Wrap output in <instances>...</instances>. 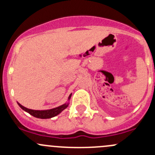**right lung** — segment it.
<instances>
[{"instance_id":"obj_1","label":"right lung","mask_w":155,"mask_h":155,"mask_svg":"<svg viewBox=\"0 0 155 155\" xmlns=\"http://www.w3.org/2000/svg\"><path fill=\"white\" fill-rule=\"evenodd\" d=\"M71 95L72 94H70V96H69L68 100L70 99ZM18 106L23 109V110L28 112L30 115H33V116L36 117V118H43V119H46V118H52V117L56 116V115H58L59 113H61L64 109H65L68 107V104H64V105L60 106V107L54 108V109H48V110H33V109H28V108L23 107V106H21V104H18Z\"/></svg>"}]
</instances>
